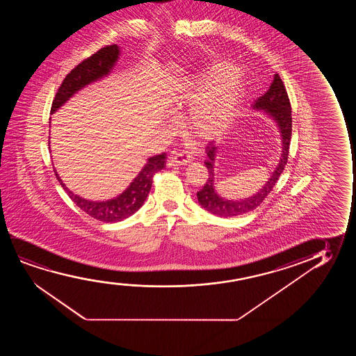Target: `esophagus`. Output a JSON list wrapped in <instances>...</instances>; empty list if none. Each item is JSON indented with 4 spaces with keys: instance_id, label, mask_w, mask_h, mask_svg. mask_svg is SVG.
I'll return each instance as SVG.
<instances>
[{
    "instance_id": "esophagus-1",
    "label": "esophagus",
    "mask_w": 356,
    "mask_h": 356,
    "mask_svg": "<svg viewBox=\"0 0 356 356\" xmlns=\"http://www.w3.org/2000/svg\"><path fill=\"white\" fill-rule=\"evenodd\" d=\"M193 161V158L191 154H185V153H179L174 154L168 158V165L169 166H180L187 165L188 163Z\"/></svg>"
}]
</instances>
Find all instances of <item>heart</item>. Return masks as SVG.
<instances>
[{"label":"heart","mask_w":356,"mask_h":356,"mask_svg":"<svg viewBox=\"0 0 356 356\" xmlns=\"http://www.w3.org/2000/svg\"><path fill=\"white\" fill-rule=\"evenodd\" d=\"M231 64H211L191 83L186 99L192 102L188 129L195 136L208 140L232 127L247 96V88Z\"/></svg>","instance_id":"heart-1"}]
</instances>
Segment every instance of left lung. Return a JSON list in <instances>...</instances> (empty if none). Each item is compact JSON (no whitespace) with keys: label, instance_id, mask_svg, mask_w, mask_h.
I'll return each mask as SVG.
<instances>
[{"label":"left lung","instance_id":"8db88e82","mask_svg":"<svg viewBox=\"0 0 356 356\" xmlns=\"http://www.w3.org/2000/svg\"><path fill=\"white\" fill-rule=\"evenodd\" d=\"M252 109L265 113L268 118H271L273 122H276L280 130L281 148H282L280 161L273 174L266 181V184L255 195L244 200H226L215 190L214 168L216 154H218V146L215 145L214 141L210 142L205 149L208 158L204 161L205 166L209 171V175H208L209 177L204 187L197 192V198L202 208H204L211 214L224 216V218H232V216L247 214L249 211L258 208L259 205L263 203V200L268 197V193L273 191V186L277 182L280 176L284 170V166L287 164L291 136H292V111H291L292 108H291V102H289L286 88L278 74L273 75L271 86L261 97H259L252 104Z\"/></svg>","mask_w":356,"mask_h":356}]
</instances>
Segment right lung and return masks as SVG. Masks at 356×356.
Here are the masks:
<instances>
[{"label": "right lung", "instance_id": "add662e5", "mask_svg": "<svg viewBox=\"0 0 356 356\" xmlns=\"http://www.w3.org/2000/svg\"><path fill=\"white\" fill-rule=\"evenodd\" d=\"M119 56H120L119 46L111 44L99 49L91 57H88L76 65L65 76L63 83L59 86L52 102L51 114L57 112L64 103L68 102L69 99L81 88L109 75L117 63ZM165 159V153L148 158L142 170L137 174L131 184L127 186V190L112 200H101V202L85 200L83 197L75 195L67 186L64 185L63 181L59 177L56 169H54V174L64 191L68 193L70 200H73L74 203L86 214L103 222H118L135 214L137 210L141 208L151 191L153 176L156 175L158 171L164 169Z\"/></svg>", "mask_w": 356, "mask_h": 356}]
</instances>
